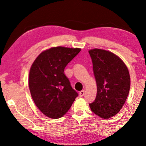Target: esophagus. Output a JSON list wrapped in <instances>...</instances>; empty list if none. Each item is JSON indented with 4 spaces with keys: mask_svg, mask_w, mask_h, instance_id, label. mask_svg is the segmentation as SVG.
<instances>
[{
    "mask_svg": "<svg viewBox=\"0 0 146 146\" xmlns=\"http://www.w3.org/2000/svg\"><path fill=\"white\" fill-rule=\"evenodd\" d=\"M84 96V90H82L79 92V96L80 97H83Z\"/></svg>",
    "mask_w": 146,
    "mask_h": 146,
    "instance_id": "esophagus-1",
    "label": "esophagus"
}]
</instances>
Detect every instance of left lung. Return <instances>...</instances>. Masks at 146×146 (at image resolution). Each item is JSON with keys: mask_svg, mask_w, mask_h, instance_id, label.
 <instances>
[{"mask_svg": "<svg viewBox=\"0 0 146 146\" xmlns=\"http://www.w3.org/2000/svg\"><path fill=\"white\" fill-rule=\"evenodd\" d=\"M88 52L97 84L96 97L90 107L97 115L108 119L120 111L128 96L130 88L128 69L111 52L94 48Z\"/></svg>", "mask_w": 146, "mask_h": 146, "instance_id": "1", "label": "left lung"}]
</instances>
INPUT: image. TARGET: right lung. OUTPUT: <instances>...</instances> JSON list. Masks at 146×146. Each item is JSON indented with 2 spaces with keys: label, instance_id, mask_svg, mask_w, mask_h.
<instances>
[{
  "label": "right lung",
  "instance_id": "1",
  "mask_svg": "<svg viewBox=\"0 0 146 146\" xmlns=\"http://www.w3.org/2000/svg\"><path fill=\"white\" fill-rule=\"evenodd\" d=\"M81 49L51 48L40 54L30 70L29 85L34 102L50 118L62 117L78 94L64 73Z\"/></svg>",
  "mask_w": 146,
  "mask_h": 146
}]
</instances>
